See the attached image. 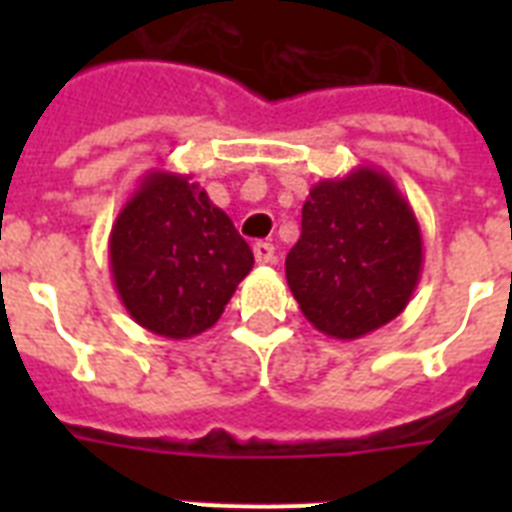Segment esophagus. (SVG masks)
<instances>
[{
  "label": "esophagus",
  "mask_w": 512,
  "mask_h": 512,
  "mask_svg": "<svg viewBox=\"0 0 512 512\" xmlns=\"http://www.w3.org/2000/svg\"><path fill=\"white\" fill-rule=\"evenodd\" d=\"M252 252H255V260L260 265L273 263V244H268V241H257L255 247H252Z\"/></svg>",
  "instance_id": "esophagus-1"
}]
</instances>
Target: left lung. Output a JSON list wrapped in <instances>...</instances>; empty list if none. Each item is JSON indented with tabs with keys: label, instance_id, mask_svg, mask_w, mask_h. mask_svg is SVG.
<instances>
[{
	"label": "left lung",
	"instance_id": "1",
	"mask_svg": "<svg viewBox=\"0 0 512 512\" xmlns=\"http://www.w3.org/2000/svg\"><path fill=\"white\" fill-rule=\"evenodd\" d=\"M420 273V223L390 175L356 167L313 185L287 284L319 332L358 340L385 327L409 305Z\"/></svg>",
	"mask_w": 512,
	"mask_h": 512
}]
</instances>
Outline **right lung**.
Listing matches in <instances>:
<instances>
[{"label": "right lung", "mask_w": 512, "mask_h": 512, "mask_svg": "<svg viewBox=\"0 0 512 512\" xmlns=\"http://www.w3.org/2000/svg\"><path fill=\"white\" fill-rule=\"evenodd\" d=\"M116 295L135 324L167 340L207 332L255 257L191 175L151 170L108 236Z\"/></svg>", "instance_id": "right-lung-1"}]
</instances>
